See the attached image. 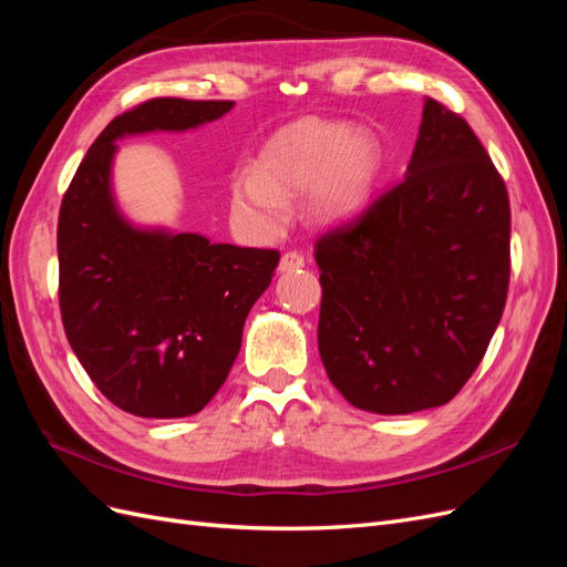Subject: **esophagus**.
<instances>
[{
	"label": "esophagus",
	"mask_w": 567,
	"mask_h": 567,
	"mask_svg": "<svg viewBox=\"0 0 567 567\" xmlns=\"http://www.w3.org/2000/svg\"><path fill=\"white\" fill-rule=\"evenodd\" d=\"M305 267V257L298 250H288L281 255L279 271H298Z\"/></svg>",
	"instance_id": "34e87169"
}]
</instances>
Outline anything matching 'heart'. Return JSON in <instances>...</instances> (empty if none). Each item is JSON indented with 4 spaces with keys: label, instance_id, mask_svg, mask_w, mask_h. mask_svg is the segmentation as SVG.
Listing matches in <instances>:
<instances>
[{
    "label": "heart",
    "instance_id": "obj_1",
    "mask_svg": "<svg viewBox=\"0 0 567 567\" xmlns=\"http://www.w3.org/2000/svg\"><path fill=\"white\" fill-rule=\"evenodd\" d=\"M383 169L381 146L367 132L338 120H305L277 136L257 163V173L231 184L234 208L260 229H279L286 196L310 195L312 213L326 225L367 210Z\"/></svg>",
    "mask_w": 567,
    "mask_h": 567
}]
</instances>
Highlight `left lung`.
Here are the masks:
<instances>
[{
    "label": "left lung",
    "instance_id": "obj_1",
    "mask_svg": "<svg viewBox=\"0 0 567 567\" xmlns=\"http://www.w3.org/2000/svg\"><path fill=\"white\" fill-rule=\"evenodd\" d=\"M504 179L466 120L425 99L404 179L317 241L319 354L371 414L447 404L483 362L511 274Z\"/></svg>",
    "mask_w": 567,
    "mask_h": 567
}]
</instances>
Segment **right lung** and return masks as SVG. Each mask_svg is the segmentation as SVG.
Here are the masks:
<instances>
[{"label": "right lung", "instance_id": "right-lung-1", "mask_svg": "<svg viewBox=\"0 0 567 567\" xmlns=\"http://www.w3.org/2000/svg\"><path fill=\"white\" fill-rule=\"evenodd\" d=\"M234 101L151 99L96 136L59 213V302L68 342L106 400L142 419L198 414L225 385L277 250L136 227L113 194L125 136L186 132Z\"/></svg>", "mask_w": 567, "mask_h": 567}]
</instances>
